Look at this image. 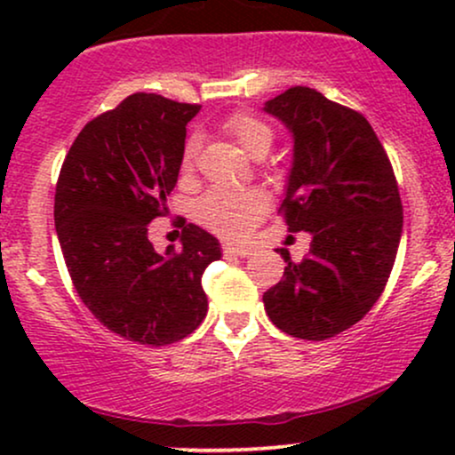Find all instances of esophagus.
Returning a JSON list of instances; mask_svg holds the SVG:
<instances>
[{
	"label": "esophagus",
	"mask_w": 455,
	"mask_h": 455,
	"mask_svg": "<svg viewBox=\"0 0 455 455\" xmlns=\"http://www.w3.org/2000/svg\"><path fill=\"white\" fill-rule=\"evenodd\" d=\"M250 254H252V250L245 248V245H224V257H250Z\"/></svg>",
	"instance_id": "1"
}]
</instances>
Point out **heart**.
Masks as SVG:
<instances>
[{"label":"heart","mask_w":455,"mask_h":455,"mask_svg":"<svg viewBox=\"0 0 455 455\" xmlns=\"http://www.w3.org/2000/svg\"><path fill=\"white\" fill-rule=\"evenodd\" d=\"M228 134L237 140V145L248 156L267 154L274 143V130L267 124L260 122L254 115L239 113L233 115L227 122ZM198 151V140L188 139L181 151V171L190 173L195 169ZM269 207V198L263 190L248 188V190H213L198 203V218L212 231L224 235V237L239 239L245 237Z\"/></svg>","instance_id":"obj_1"}]
</instances>
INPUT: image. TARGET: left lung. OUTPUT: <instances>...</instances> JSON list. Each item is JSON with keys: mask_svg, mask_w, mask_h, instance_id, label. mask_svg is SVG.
Here are the masks:
<instances>
[{"mask_svg": "<svg viewBox=\"0 0 455 455\" xmlns=\"http://www.w3.org/2000/svg\"><path fill=\"white\" fill-rule=\"evenodd\" d=\"M263 111L293 137L284 190L291 233H310V252L263 295L275 327L325 340L368 315L394 267L402 201L387 154L363 115L310 87H291Z\"/></svg>", "mask_w": 455, "mask_h": 455, "instance_id": "left-lung-1", "label": "left lung"}]
</instances>
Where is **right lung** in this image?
Here are the masks:
<instances>
[{
	"label": "right lung",
	"mask_w": 455,
	"mask_h": 455,
	"mask_svg": "<svg viewBox=\"0 0 455 455\" xmlns=\"http://www.w3.org/2000/svg\"><path fill=\"white\" fill-rule=\"evenodd\" d=\"M198 104L132 93L78 132L55 190V231L75 289L92 315L130 342L184 340L207 315L201 278L222 257L196 224L181 248L154 250L149 222L169 212L186 126Z\"/></svg>",
	"instance_id": "1"
}]
</instances>
